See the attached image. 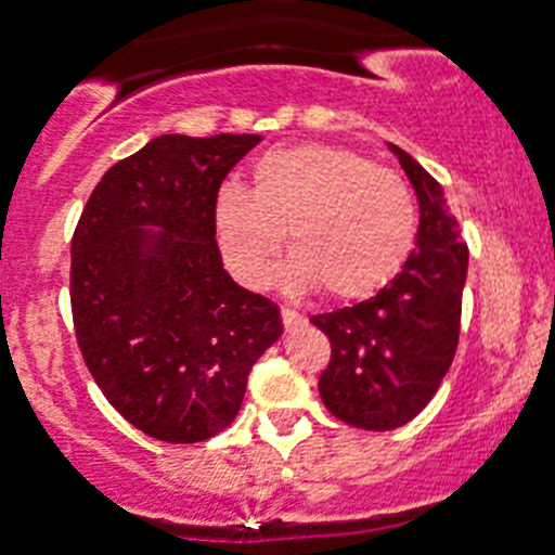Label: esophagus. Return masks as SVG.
I'll list each match as a JSON object with an SVG mask.
<instances>
[{"label": "esophagus", "instance_id": "obj_1", "mask_svg": "<svg viewBox=\"0 0 555 555\" xmlns=\"http://www.w3.org/2000/svg\"><path fill=\"white\" fill-rule=\"evenodd\" d=\"M282 323H284V328L293 331L304 323V314H298L295 309H282Z\"/></svg>", "mask_w": 555, "mask_h": 555}]
</instances>
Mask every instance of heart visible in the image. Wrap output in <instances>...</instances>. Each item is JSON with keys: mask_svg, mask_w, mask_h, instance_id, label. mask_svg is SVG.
Masks as SVG:
<instances>
[{"mask_svg": "<svg viewBox=\"0 0 555 555\" xmlns=\"http://www.w3.org/2000/svg\"><path fill=\"white\" fill-rule=\"evenodd\" d=\"M216 232L232 273L262 284L282 251L289 282L320 284L331 298H364L402 268L416 241V202L397 172L334 144L268 150L251 191L227 183L216 196Z\"/></svg>", "mask_w": 555, "mask_h": 555, "instance_id": "b5f03b06", "label": "heart"}]
</instances>
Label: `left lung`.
<instances>
[{
  "label": "left lung",
  "instance_id": "left-lung-1",
  "mask_svg": "<svg viewBox=\"0 0 555 555\" xmlns=\"http://www.w3.org/2000/svg\"><path fill=\"white\" fill-rule=\"evenodd\" d=\"M388 147L416 191V251L372 298L309 318L331 341L318 383L325 408L372 433L402 427L435 397L457 350L468 276V246L441 183L405 150Z\"/></svg>",
  "mask_w": 555,
  "mask_h": 555
}]
</instances>
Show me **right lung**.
<instances>
[{"instance_id": "add662e5", "label": "right lung", "mask_w": 555, "mask_h": 555, "mask_svg": "<svg viewBox=\"0 0 555 555\" xmlns=\"http://www.w3.org/2000/svg\"><path fill=\"white\" fill-rule=\"evenodd\" d=\"M257 133H164L117 160L70 241L79 350L114 411L150 438L199 443L241 411L279 307L232 282L216 196Z\"/></svg>"}]
</instances>
